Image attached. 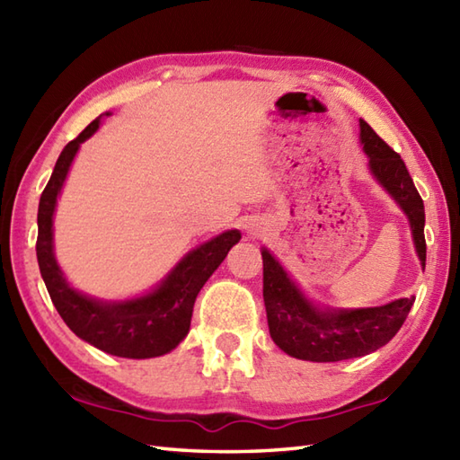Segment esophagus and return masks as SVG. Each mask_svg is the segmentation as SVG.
<instances>
[{
    "instance_id": "esophagus-1",
    "label": "esophagus",
    "mask_w": 460,
    "mask_h": 460,
    "mask_svg": "<svg viewBox=\"0 0 460 460\" xmlns=\"http://www.w3.org/2000/svg\"><path fill=\"white\" fill-rule=\"evenodd\" d=\"M247 231H251L252 235H257V231H259V229H255V227H247Z\"/></svg>"
}]
</instances>
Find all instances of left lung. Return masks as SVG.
<instances>
[{
	"label": "left lung",
	"mask_w": 460,
	"mask_h": 460,
	"mask_svg": "<svg viewBox=\"0 0 460 460\" xmlns=\"http://www.w3.org/2000/svg\"><path fill=\"white\" fill-rule=\"evenodd\" d=\"M359 142L367 168L407 215L417 257L425 269V208L402 155L359 120ZM262 255V298L269 332L285 354L306 361H341L367 356L392 340L411 310L415 298H397L371 308H332L314 305L282 269L269 249Z\"/></svg>",
	"instance_id": "1"
}]
</instances>
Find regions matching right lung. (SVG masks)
I'll list each match as a JSON object with an SVG mask.
<instances>
[{"instance_id": "right-lung-1", "label": "right lung", "mask_w": 460, "mask_h": 460, "mask_svg": "<svg viewBox=\"0 0 460 460\" xmlns=\"http://www.w3.org/2000/svg\"><path fill=\"white\" fill-rule=\"evenodd\" d=\"M104 116H109L106 112ZM102 116L68 142L39 199L37 211V262L45 287L65 324L81 340L106 354L148 359L168 354L188 336L193 305L205 282L237 245L241 233L229 229L190 251L158 285L142 296L102 300L71 287L55 259L53 215L66 173L81 144L101 128Z\"/></svg>"}]
</instances>
